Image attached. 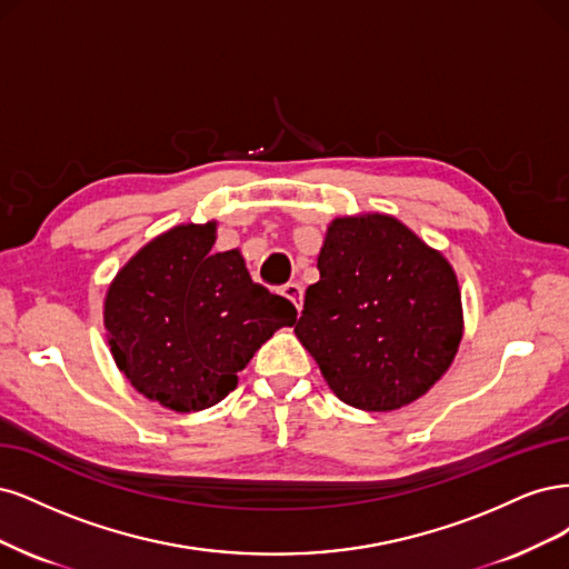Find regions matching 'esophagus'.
<instances>
[{"label":"esophagus","mask_w":569,"mask_h":569,"mask_svg":"<svg viewBox=\"0 0 569 569\" xmlns=\"http://www.w3.org/2000/svg\"><path fill=\"white\" fill-rule=\"evenodd\" d=\"M281 292H283V298H288L292 305H296L298 311L302 309V286L300 283H286L281 288Z\"/></svg>","instance_id":"esophagus-1"}]
</instances>
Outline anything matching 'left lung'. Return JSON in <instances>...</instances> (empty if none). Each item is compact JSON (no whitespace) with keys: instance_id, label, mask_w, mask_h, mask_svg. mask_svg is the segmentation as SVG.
I'll use <instances>...</instances> for the list:
<instances>
[{"instance_id":"1","label":"left lung","mask_w":569,"mask_h":569,"mask_svg":"<svg viewBox=\"0 0 569 569\" xmlns=\"http://www.w3.org/2000/svg\"><path fill=\"white\" fill-rule=\"evenodd\" d=\"M296 336L328 388L361 411H395L447 373L463 307L445 254L390 214L338 217Z\"/></svg>"}]
</instances>
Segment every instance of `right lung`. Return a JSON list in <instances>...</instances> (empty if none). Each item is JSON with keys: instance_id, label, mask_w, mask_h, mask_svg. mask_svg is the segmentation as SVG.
Listing matches in <instances>:
<instances>
[{"instance_id": "1", "label": "right lung", "mask_w": 569, "mask_h": 569, "mask_svg": "<svg viewBox=\"0 0 569 569\" xmlns=\"http://www.w3.org/2000/svg\"><path fill=\"white\" fill-rule=\"evenodd\" d=\"M214 238L217 222L160 233L118 271L103 302L118 369L179 413L222 401L252 355L298 317L250 279L241 252H214Z\"/></svg>"}]
</instances>
